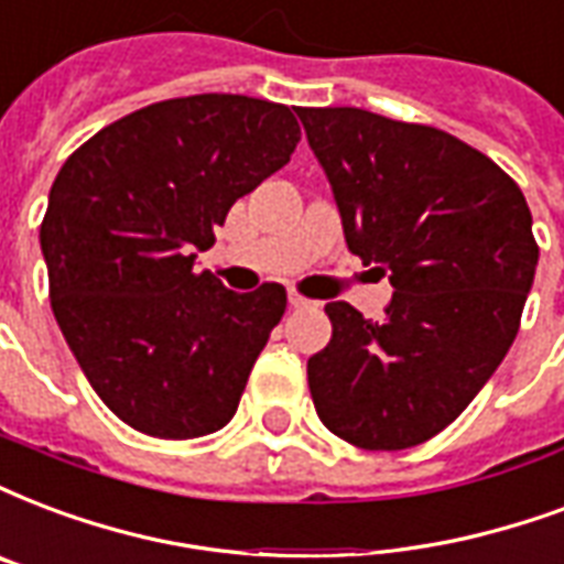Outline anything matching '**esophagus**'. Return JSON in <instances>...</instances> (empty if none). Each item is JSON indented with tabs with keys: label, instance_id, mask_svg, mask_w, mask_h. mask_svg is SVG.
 <instances>
[{
	"label": "esophagus",
	"instance_id": "1",
	"mask_svg": "<svg viewBox=\"0 0 564 564\" xmlns=\"http://www.w3.org/2000/svg\"><path fill=\"white\" fill-rule=\"evenodd\" d=\"M288 303H291V306H294V308H308V306H315V300L303 297V294H300V291H294V288H291V291H288Z\"/></svg>",
	"mask_w": 564,
	"mask_h": 564
}]
</instances>
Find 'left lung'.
I'll return each mask as SVG.
<instances>
[{
	"label": "left lung",
	"mask_w": 564,
	"mask_h": 564,
	"mask_svg": "<svg viewBox=\"0 0 564 564\" xmlns=\"http://www.w3.org/2000/svg\"><path fill=\"white\" fill-rule=\"evenodd\" d=\"M347 249L389 273L383 321L327 303L308 357L321 422L368 452L425 443L467 410L518 336L539 264L520 186L458 137L357 106L297 109Z\"/></svg>",
	"instance_id": "8db88e82"
}]
</instances>
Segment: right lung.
Here are the masks:
<instances>
[{"mask_svg":"<svg viewBox=\"0 0 564 564\" xmlns=\"http://www.w3.org/2000/svg\"><path fill=\"white\" fill-rule=\"evenodd\" d=\"M297 142L285 104L175 97L104 127L53 181L41 223L53 315L100 401L148 437H205L235 416L288 294L276 282L237 294L193 264Z\"/></svg>","mask_w":564,"mask_h":564,"instance_id":"1","label":"right lung"}]
</instances>
